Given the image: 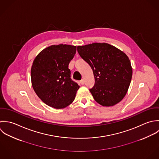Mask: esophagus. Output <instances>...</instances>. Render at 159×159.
Returning a JSON list of instances; mask_svg holds the SVG:
<instances>
[{"instance_id":"esophagus-1","label":"esophagus","mask_w":159,"mask_h":159,"mask_svg":"<svg viewBox=\"0 0 159 159\" xmlns=\"http://www.w3.org/2000/svg\"><path fill=\"white\" fill-rule=\"evenodd\" d=\"M80 84H81V85H84V84H85V82H84V79H82L81 80H80Z\"/></svg>"}]
</instances>
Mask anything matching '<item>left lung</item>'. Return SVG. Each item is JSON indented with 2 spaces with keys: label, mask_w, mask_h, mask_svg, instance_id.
<instances>
[{
  "label": "left lung",
  "mask_w": 159,
  "mask_h": 159,
  "mask_svg": "<svg viewBox=\"0 0 159 159\" xmlns=\"http://www.w3.org/2000/svg\"><path fill=\"white\" fill-rule=\"evenodd\" d=\"M77 52L93 70L95 82L90 92L96 101L103 106H112L122 101L133 73L127 55L106 43L78 46Z\"/></svg>",
  "instance_id": "1"
}]
</instances>
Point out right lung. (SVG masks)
I'll return each instance as SVG.
<instances>
[{"label":"right lung","instance_id":"1","mask_svg":"<svg viewBox=\"0 0 159 159\" xmlns=\"http://www.w3.org/2000/svg\"><path fill=\"white\" fill-rule=\"evenodd\" d=\"M76 53V46L51 45L40 52L32 63V87L48 106L63 109L75 99L79 85L70 79L69 64Z\"/></svg>","mask_w":159,"mask_h":159}]
</instances>
